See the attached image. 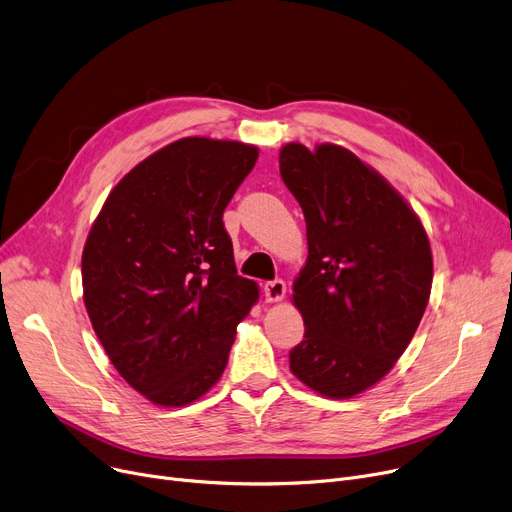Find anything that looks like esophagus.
I'll return each instance as SVG.
<instances>
[{"label": "esophagus", "instance_id": "esophagus-1", "mask_svg": "<svg viewBox=\"0 0 512 512\" xmlns=\"http://www.w3.org/2000/svg\"><path fill=\"white\" fill-rule=\"evenodd\" d=\"M263 297L267 303H278L286 297V284L284 280H272L263 284Z\"/></svg>", "mask_w": 512, "mask_h": 512}]
</instances>
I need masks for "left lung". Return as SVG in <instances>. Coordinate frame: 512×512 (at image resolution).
Masks as SVG:
<instances>
[{"label":"left lung","mask_w":512,"mask_h":512,"mask_svg":"<svg viewBox=\"0 0 512 512\" xmlns=\"http://www.w3.org/2000/svg\"><path fill=\"white\" fill-rule=\"evenodd\" d=\"M280 176L305 213L309 247L292 284L305 336L290 371L321 396L355 398L419 328L434 280L427 232L378 170L336 143H286Z\"/></svg>","instance_id":"obj_1"}]
</instances>
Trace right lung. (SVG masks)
Wrapping results in <instances>:
<instances>
[{"mask_svg": "<svg viewBox=\"0 0 512 512\" xmlns=\"http://www.w3.org/2000/svg\"><path fill=\"white\" fill-rule=\"evenodd\" d=\"M259 149L184 137L145 157L107 195L83 249L91 326L126 380L157 407L207 394L259 286L236 274L222 215Z\"/></svg>", "mask_w": 512, "mask_h": 512, "instance_id": "right-lung-1", "label": "right lung"}]
</instances>
